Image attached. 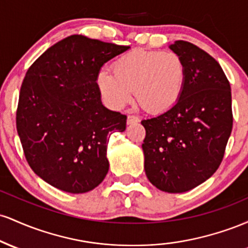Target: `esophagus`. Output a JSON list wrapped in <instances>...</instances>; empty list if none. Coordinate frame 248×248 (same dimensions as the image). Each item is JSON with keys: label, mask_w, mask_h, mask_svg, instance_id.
Listing matches in <instances>:
<instances>
[{"label": "esophagus", "mask_w": 248, "mask_h": 248, "mask_svg": "<svg viewBox=\"0 0 248 248\" xmlns=\"http://www.w3.org/2000/svg\"><path fill=\"white\" fill-rule=\"evenodd\" d=\"M139 121H140L139 116H136V115H128V118H127V124H136V122H139Z\"/></svg>", "instance_id": "obj_1"}]
</instances>
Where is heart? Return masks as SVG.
Returning a JSON list of instances; mask_svg holds the SVG:
<instances>
[{"instance_id": "b5f03b06", "label": "heart", "mask_w": 248, "mask_h": 248, "mask_svg": "<svg viewBox=\"0 0 248 248\" xmlns=\"http://www.w3.org/2000/svg\"><path fill=\"white\" fill-rule=\"evenodd\" d=\"M186 82V65L172 51L132 50L113 64V75L102 70L96 86L109 107L120 109L136 100L150 113H164L177 104Z\"/></svg>"}]
</instances>
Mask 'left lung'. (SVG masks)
<instances>
[{"instance_id": "left-lung-1", "label": "left lung", "mask_w": 248, "mask_h": 248, "mask_svg": "<svg viewBox=\"0 0 248 248\" xmlns=\"http://www.w3.org/2000/svg\"><path fill=\"white\" fill-rule=\"evenodd\" d=\"M186 65L183 93L171 109L142 120L144 170L162 191L186 192L209 179L232 132L231 86L219 62L189 42L170 45Z\"/></svg>"}]
</instances>
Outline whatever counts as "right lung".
<instances>
[{
	"mask_svg": "<svg viewBox=\"0 0 248 248\" xmlns=\"http://www.w3.org/2000/svg\"><path fill=\"white\" fill-rule=\"evenodd\" d=\"M128 49L72 35L28 70L17 106V133L31 169L50 186L84 193L106 177L109 134L124 132L127 116L102 105L96 76L105 62Z\"/></svg>",
	"mask_w": 248,
	"mask_h": 248,
	"instance_id": "obj_1",
	"label": "right lung"
}]
</instances>
